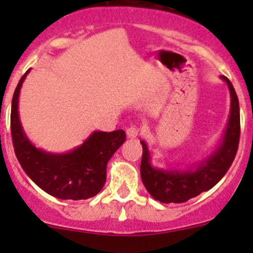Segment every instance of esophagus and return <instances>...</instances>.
Returning <instances> with one entry per match:
<instances>
[{
	"label": "esophagus",
	"mask_w": 253,
	"mask_h": 253,
	"mask_svg": "<svg viewBox=\"0 0 253 253\" xmlns=\"http://www.w3.org/2000/svg\"><path fill=\"white\" fill-rule=\"evenodd\" d=\"M126 134L128 138H132V139L136 138V137H138V134H139V128L136 126L128 127V128L126 129Z\"/></svg>",
	"instance_id": "1"
}]
</instances>
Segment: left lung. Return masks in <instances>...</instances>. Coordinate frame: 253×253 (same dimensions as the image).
Listing matches in <instances>:
<instances>
[{
	"label": "left lung",
	"mask_w": 253,
	"mask_h": 253,
	"mask_svg": "<svg viewBox=\"0 0 253 253\" xmlns=\"http://www.w3.org/2000/svg\"><path fill=\"white\" fill-rule=\"evenodd\" d=\"M220 78L230 91V112L223 136L205 159L186 169H163L152 164L147 142L141 141V177L143 185L154 200L162 203L186 202L214 187L233 164L240 139L239 99L231 82L225 76H220Z\"/></svg>",
	"instance_id": "1"
}]
</instances>
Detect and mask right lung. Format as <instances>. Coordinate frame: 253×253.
Listing matches in <instances>:
<instances>
[{"mask_svg": "<svg viewBox=\"0 0 253 253\" xmlns=\"http://www.w3.org/2000/svg\"><path fill=\"white\" fill-rule=\"evenodd\" d=\"M20 78L11 110V131L14 152L20 167L42 191L60 200H88L98 195L106 181V165L126 141L124 129L94 131L81 145L66 153H51L30 142L23 129L18 104L23 82Z\"/></svg>", "mask_w": 253, "mask_h": 253, "instance_id": "right-lung-1", "label": "right lung"}]
</instances>
